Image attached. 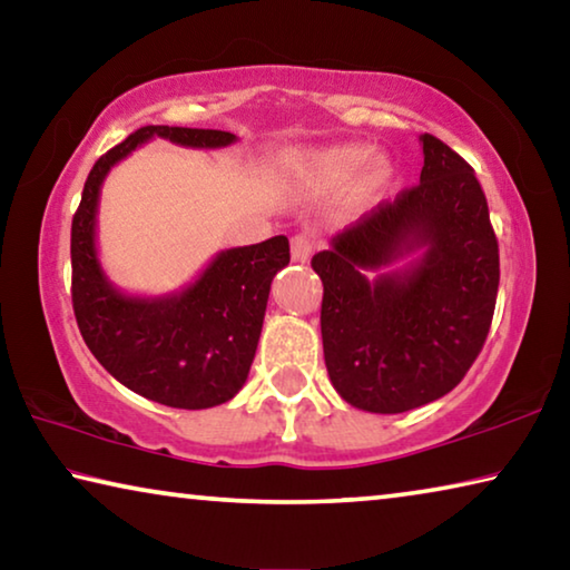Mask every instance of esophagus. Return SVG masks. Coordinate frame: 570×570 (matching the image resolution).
<instances>
[{
	"label": "esophagus",
	"mask_w": 570,
	"mask_h": 570,
	"mask_svg": "<svg viewBox=\"0 0 570 570\" xmlns=\"http://www.w3.org/2000/svg\"><path fill=\"white\" fill-rule=\"evenodd\" d=\"M314 248H316V240L308 234H296L292 238V258L298 264H306L308 258H312Z\"/></svg>",
	"instance_id": "obj_1"
}]
</instances>
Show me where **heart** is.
Instances as JSON below:
<instances>
[{"mask_svg": "<svg viewBox=\"0 0 570 570\" xmlns=\"http://www.w3.org/2000/svg\"><path fill=\"white\" fill-rule=\"evenodd\" d=\"M370 148L364 146H336L330 150H322L320 156L312 160V176L326 190L344 188L346 183L354 180L352 186V206L364 208L372 200H377L390 180V166L387 160L372 158L370 164Z\"/></svg>", "mask_w": 570, "mask_h": 570, "instance_id": "obj_1", "label": "heart"}]
</instances>
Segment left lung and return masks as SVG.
Segmentation results:
<instances>
[{"mask_svg": "<svg viewBox=\"0 0 570 570\" xmlns=\"http://www.w3.org/2000/svg\"><path fill=\"white\" fill-rule=\"evenodd\" d=\"M420 142L417 186L382 200L312 258L324 284L326 372L364 412H407L458 387L495 312L500 258L485 193L435 135ZM412 253L421 256L407 267L383 272Z\"/></svg>", "mask_w": 570, "mask_h": 570, "instance_id": "left-lung-1", "label": "left lung"}]
</instances>
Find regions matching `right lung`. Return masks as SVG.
I'll list each match as a JSON object with an SVG mask.
<instances>
[{
    "label": "right lung",
    "mask_w": 570,
    "mask_h": 570,
    "mask_svg": "<svg viewBox=\"0 0 570 570\" xmlns=\"http://www.w3.org/2000/svg\"><path fill=\"white\" fill-rule=\"evenodd\" d=\"M153 138L186 148L236 142L226 130L146 125L95 163L72 218V308L88 350L120 384L168 407L206 410L236 397L246 384L272 282L288 264V238L220 250L180 292H120L105 276L95 246L100 188L112 166Z\"/></svg>",
    "instance_id": "obj_1"
}]
</instances>
